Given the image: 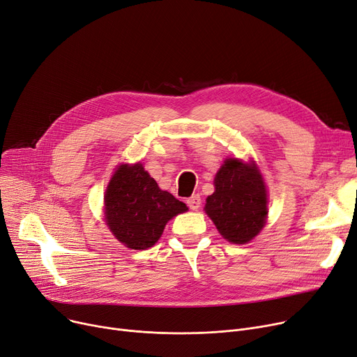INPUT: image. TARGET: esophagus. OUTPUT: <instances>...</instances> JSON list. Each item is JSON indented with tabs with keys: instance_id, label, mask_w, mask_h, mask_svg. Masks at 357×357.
Returning a JSON list of instances; mask_svg holds the SVG:
<instances>
[{
	"instance_id": "obj_1",
	"label": "esophagus",
	"mask_w": 357,
	"mask_h": 357,
	"mask_svg": "<svg viewBox=\"0 0 357 357\" xmlns=\"http://www.w3.org/2000/svg\"><path fill=\"white\" fill-rule=\"evenodd\" d=\"M186 204H188V207L192 211H197L201 207V197L199 195H192L191 198L186 199Z\"/></svg>"
}]
</instances>
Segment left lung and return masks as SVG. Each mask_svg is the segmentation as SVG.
Returning a JSON list of instances; mask_svg holds the SVG:
<instances>
[{"label": "left lung", "mask_w": 357, "mask_h": 357, "mask_svg": "<svg viewBox=\"0 0 357 357\" xmlns=\"http://www.w3.org/2000/svg\"><path fill=\"white\" fill-rule=\"evenodd\" d=\"M214 186L205 213L227 241L246 245L266 224L268 191L264 176L253 160L245 163L229 158L218 169Z\"/></svg>", "instance_id": "1"}]
</instances>
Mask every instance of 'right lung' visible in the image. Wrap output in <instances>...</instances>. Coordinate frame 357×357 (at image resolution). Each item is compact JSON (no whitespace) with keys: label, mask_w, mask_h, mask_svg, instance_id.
<instances>
[{"label":"right lung","mask_w":357,"mask_h":357,"mask_svg":"<svg viewBox=\"0 0 357 357\" xmlns=\"http://www.w3.org/2000/svg\"><path fill=\"white\" fill-rule=\"evenodd\" d=\"M109 231L133 250H146L160 238L166 222L188 210L167 191H162L143 165H120L104 195Z\"/></svg>","instance_id":"right-lung-1"}]
</instances>
